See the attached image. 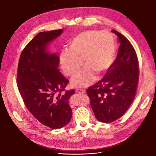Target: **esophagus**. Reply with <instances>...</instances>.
<instances>
[{
	"instance_id": "34e87169",
	"label": "esophagus",
	"mask_w": 156,
	"mask_h": 156,
	"mask_svg": "<svg viewBox=\"0 0 156 156\" xmlns=\"http://www.w3.org/2000/svg\"><path fill=\"white\" fill-rule=\"evenodd\" d=\"M76 91L79 93H85V90L83 89H80V88H77L76 90Z\"/></svg>"
}]
</instances>
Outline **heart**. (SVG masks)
Wrapping results in <instances>:
<instances>
[{"label": "heart", "instance_id": "heart-1", "mask_svg": "<svg viewBox=\"0 0 156 156\" xmlns=\"http://www.w3.org/2000/svg\"><path fill=\"white\" fill-rule=\"evenodd\" d=\"M116 51L114 36L108 32L87 30L76 35L69 44V50L61 54L60 63L64 73L75 75L83 65L87 66L72 79L74 86L86 87L94 80V72L101 74L115 61Z\"/></svg>", "mask_w": 156, "mask_h": 156}]
</instances>
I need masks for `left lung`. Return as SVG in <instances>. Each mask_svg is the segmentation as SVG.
I'll return each mask as SVG.
<instances>
[{
	"label": "left lung",
	"mask_w": 156,
	"mask_h": 156,
	"mask_svg": "<svg viewBox=\"0 0 156 156\" xmlns=\"http://www.w3.org/2000/svg\"><path fill=\"white\" fill-rule=\"evenodd\" d=\"M120 42L116 59L105 76L87 93L96 118L111 122L120 118L132 104L138 86L139 68L136 51L124 35L111 30Z\"/></svg>",
	"instance_id": "obj_1"
}]
</instances>
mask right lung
Listing matches in <instances>:
<instances>
[{
    "label": "right lung",
    "instance_id": "1",
    "mask_svg": "<svg viewBox=\"0 0 156 156\" xmlns=\"http://www.w3.org/2000/svg\"><path fill=\"white\" fill-rule=\"evenodd\" d=\"M62 32L38 33L22 51L17 68V87L27 108L51 129L65 126L72 117L68 100L75 90H65L69 81L58 69V56L47 51L48 44Z\"/></svg>",
    "mask_w": 156,
    "mask_h": 156
}]
</instances>
